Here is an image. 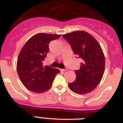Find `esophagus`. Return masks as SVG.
<instances>
[{"label": "esophagus", "instance_id": "esophagus-1", "mask_svg": "<svg viewBox=\"0 0 123 123\" xmlns=\"http://www.w3.org/2000/svg\"><path fill=\"white\" fill-rule=\"evenodd\" d=\"M67 70H68V68H65V69H62L63 71H67Z\"/></svg>", "mask_w": 123, "mask_h": 123}]
</instances>
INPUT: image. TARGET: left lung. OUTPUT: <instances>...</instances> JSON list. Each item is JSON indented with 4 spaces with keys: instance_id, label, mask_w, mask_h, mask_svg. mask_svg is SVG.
<instances>
[{
    "instance_id": "left-lung-1",
    "label": "left lung",
    "mask_w": 123,
    "mask_h": 123,
    "mask_svg": "<svg viewBox=\"0 0 123 123\" xmlns=\"http://www.w3.org/2000/svg\"><path fill=\"white\" fill-rule=\"evenodd\" d=\"M71 45L74 54L82 59L76 78L68 87L78 94H86L95 89L105 71V56L100 45L94 37L84 31L63 35Z\"/></svg>"
}]
</instances>
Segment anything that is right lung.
I'll list each match as a JSON object with an SVG mask.
<instances>
[{"label": "right lung", "mask_w": 123, "mask_h": 123, "mask_svg": "<svg viewBox=\"0 0 123 123\" xmlns=\"http://www.w3.org/2000/svg\"><path fill=\"white\" fill-rule=\"evenodd\" d=\"M61 35L39 33L26 42L19 52L17 69L25 87L35 93H42L52 87V82L60 70L49 66H43L42 62L48 53L50 42Z\"/></svg>", "instance_id": "1"}]
</instances>
